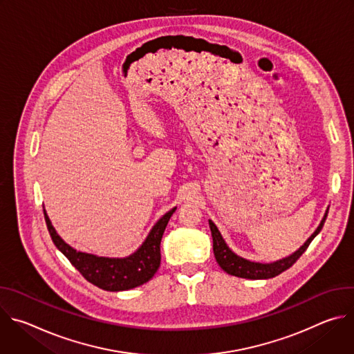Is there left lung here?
Listing matches in <instances>:
<instances>
[{
  "label": "left lung",
  "instance_id": "1",
  "mask_svg": "<svg viewBox=\"0 0 354 354\" xmlns=\"http://www.w3.org/2000/svg\"><path fill=\"white\" fill-rule=\"evenodd\" d=\"M328 212L325 213L319 227L315 230V232L307 239V242L302 245L297 252H294L292 255H290L286 259L277 261L274 263H257V262H249L243 258L236 257L234 252L227 246V243L224 242L218 228L216 227V224L210 220V230H212V236H213V250H214V257L217 263L220 265V268L227 272L228 274L236 276V277H242V279H252V280H259V279H272L274 276H279L280 273H283L284 270H287L288 268H291L298 259L299 257L304 254L307 250V248L310 246L311 241L319 234V231L322 230L325 220H326Z\"/></svg>",
  "mask_w": 354,
  "mask_h": 354
}]
</instances>
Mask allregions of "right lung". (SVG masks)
I'll return each mask as SVG.
<instances>
[{
	"instance_id": "obj_1",
	"label": "right lung",
	"mask_w": 354,
	"mask_h": 354,
	"mask_svg": "<svg viewBox=\"0 0 354 354\" xmlns=\"http://www.w3.org/2000/svg\"><path fill=\"white\" fill-rule=\"evenodd\" d=\"M176 207L169 210L160 221L153 227L144 243L133 255L116 259V258H99L95 255L77 252L68 243H66L50 223L46 212L44 220L47 230L55 245L62 254L71 262V265L93 286L106 291H123L147 283L153 279L161 263V239L171 216Z\"/></svg>"
}]
</instances>
